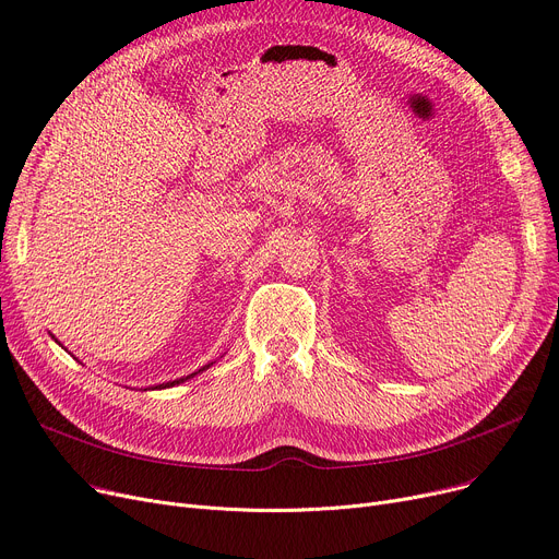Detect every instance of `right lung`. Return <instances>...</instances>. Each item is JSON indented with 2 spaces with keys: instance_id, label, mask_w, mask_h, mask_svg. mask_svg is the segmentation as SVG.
Here are the masks:
<instances>
[{
  "instance_id": "add662e5",
  "label": "right lung",
  "mask_w": 559,
  "mask_h": 559,
  "mask_svg": "<svg viewBox=\"0 0 559 559\" xmlns=\"http://www.w3.org/2000/svg\"><path fill=\"white\" fill-rule=\"evenodd\" d=\"M216 361H211V364H206V366H202L200 370H195V373H191V376H186V378H179V380H173V382H166V384H158V386H154V389H170V386H175V384H181V382H186V380H191V378H195L198 373H202V370H206L209 366H214Z\"/></svg>"
}]
</instances>
